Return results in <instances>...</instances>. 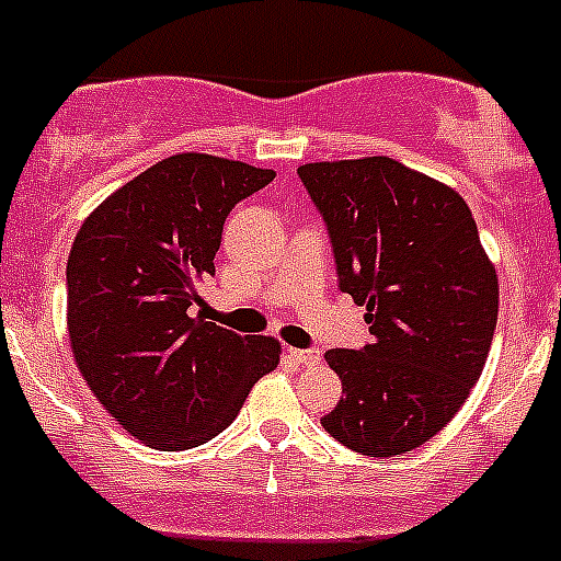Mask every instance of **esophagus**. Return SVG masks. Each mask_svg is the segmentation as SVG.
I'll return each instance as SVG.
<instances>
[{
	"label": "esophagus",
	"mask_w": 561,
	"mask_h": 561,
	"mask_svg": "<svg viewBox=\"0 0 561 561\" xmlns=\"http://www.w3.org/2000/svg\"><path fill=\"white\" fill-rule=\"evenodd\" d=\"M287 357H290L296 365L321 363V352H318V348H287Z\"/></svg>",
	"instance_id": "obj_1"
}]
</instances>
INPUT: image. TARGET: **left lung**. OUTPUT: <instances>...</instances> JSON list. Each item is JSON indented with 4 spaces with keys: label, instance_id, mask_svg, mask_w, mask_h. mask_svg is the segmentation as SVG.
I'll return each mask as SVG.
<instances>
[{
    "label": "left lung",
    "instance_id": "8db88e82",
    "mask_svg": "<svg viewBox=\"0 0 561 561\" xmlns=\"http://www.w3.org/2000/svg\"><path fill=\"white\" fill-rule=\"evenodd\" d=\"M298 180L370 329L363 348L327 352L345 399L323 428L365 457L412 451L457 415L493 345L499 276L470 207L390 157L310 162Z\"/></svg>",
    "mask_w": 561,
    "mask_h": 561
}]
</instances>
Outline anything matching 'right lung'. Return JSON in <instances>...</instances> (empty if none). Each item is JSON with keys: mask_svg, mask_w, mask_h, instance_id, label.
Returning a JSON list of instances; mask_svg holds the SVG:
<instances>
[{"mask_svg": "<svg viewBox=\"0 0 561 561\" xmlns=\"http://www.w3.org/2000/svg\"><path fill=\"white\" fill-rule=\"evenodd\" d=\"M274 171L174 154L93 209L66 265L75 363L104 410L160 451H187L229 426L260 376L279 365L274 337H243L193 312L216 274L224 221Z\"/></svg>", "mask_w": 561, "mask_h": 561, "instance_id": "1", "label": "right lung"}]
</instances>
